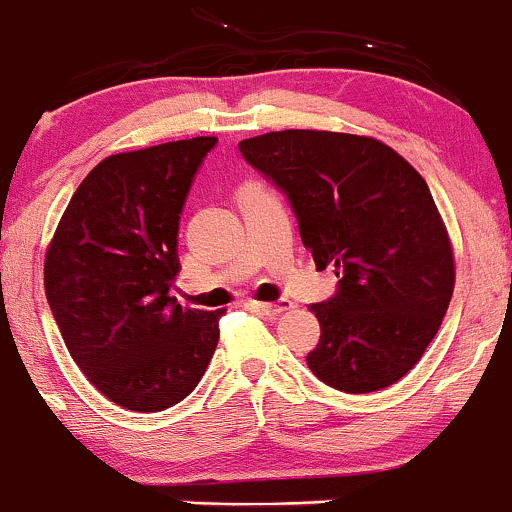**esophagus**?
Masks as SVG:
<instances>
[{"mask_svg": "<svg viewBox=\"0 0 512 512\" xmlns=\"http://www.w3.org/2000/svg\"><path fill=\"white\" fill-rule=\"evenodd\" d=\"M257 308H260L262 315L279 317L281 313H286V310H291L293 303L289 301V298H279V301H274V303H257Z\"/></svg>", "mask_w": 512, "mask_h": 512, "instance_id": "esophagus-1", "label": "esophagus"}]
</instances>
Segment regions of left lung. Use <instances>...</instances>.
Instances as JSON below:
<instances>
[{"instance_id": "obj_1", "label": "left lung", "mask_w": 512, "mask_h": 512, "mask_svg": "<svg viewBox=\"0 0 512 512\" xmlns=\"http://www.w3.org/2000/svg\"><path fill=\"white\" fill-rule=\"evenodd\" d=\"M238 149L289 197L317 269H337V293L310 305L320 322L310 370L351 395L397 383L436 337L455 286L426 180L395 149L358 134L284 129Z\"/></svg>"}]
</instances>
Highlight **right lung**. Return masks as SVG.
Segmentation results:
<instances>
[{
	"label": "right lung",
	"instance_id": "1",
	"mask_svg": "<svg viewBox=\"0 0 512 512\" xmlns=\"http://www.w3.org/2000/svg\"><path fill=\"white\" fill-rule=\"evenodd\" d=\"M216 137L108 156L64 209L45 255V296L64 344L120 407L163 411L195 390L226 310L170 296L187 192Z\"/></svg>",
	"mask_w": 512,
	"mask_h": 512
}]
</instances>
